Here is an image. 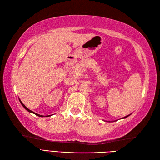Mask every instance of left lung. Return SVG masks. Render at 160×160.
<instances>
[{"label": "left lung", "mask_w": 160, "mask_h": 160, "mask_svg": "<svg viewBox=\"0 0 160 160\" xmlns=\"http://www.w3.org/2000/svg\"><path fill=\"white\" fill-rule=\"evenodd\" d=\"M131 114H129V115H127V116H125V117H124V118H122V119H124V118H127V117H128L129 116V115H130ZM108 122H110V121H108Z\"/></svg>", "instance_id": "8db88e82"}]
</instances>
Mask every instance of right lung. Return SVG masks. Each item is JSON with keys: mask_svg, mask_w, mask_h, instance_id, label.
Returning a JSON list of instances; mask_svg holds the SVG:
<instances>
[{"mask_svg": "<svg viewBox=\"0 0 160 160\" xmlns=\"http://www.w3.org/2000/svg\"><path fill=\"white\" fill-rule=\"evenodd\" d=\"M19 100H20V104H21L22 105V107H24V108H25V109L27 110V111H29V113H34L36 115H37V116H39V117H45V116H44V115H40V114H38V113H34V112H33V111H31V110H29V108H27L25 106V104H24L22 102H21V100H20V99H19ZM47 116H45V117H47Z\"/></svg>", "mask_w": 160, "mask_h": 160, "instance_id": "1", "label": "right lung"}]
</instances>
